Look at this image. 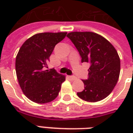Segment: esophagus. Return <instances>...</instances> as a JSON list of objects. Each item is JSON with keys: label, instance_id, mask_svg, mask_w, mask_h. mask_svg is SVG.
Masks as SVG:
<instances>
[{"label": "esophagus", "instance_id": "esophagus-1", "mask_svg": "<svg viewBox=\"0 0 133 133\" xmlns=\"http://www.w3.org/2000/svg\"><path fill=\"white\" fill-rule=\"evenodd\" d=\"M69 78L70 80H71V81H75V80H76V77H75V76H69Z\"/></svg>", "mask_w": 133, "mask_h": 133}]
</instances>
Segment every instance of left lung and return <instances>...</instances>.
<instances>
[{"label": "left lung", "mask_w": 133, "mask_h": 133, "mask_svg": "<svg viewBox=\"0 0 133 133\" xmlns=\"http://www.w3.org/2000/svg\"><path fill=\"white\" fill-rule=\"evenodd\" d=\"M81 55L82 63H89V78L83 80L85 89L77 95L95 103L108 97L116 85L120 72L117 50L106 38L93 32H71L68 35Z\"/></svg>", "instance_id": "left-lung-1"}]
</instances>
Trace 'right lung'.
I'll use <instances>...</instances> for the list:
<instances>
[{"label": "right lung", "mask_w": 133, "mask_h": 133, "mask_svg": "<svg viewBox=\"0 0 133 133\" xmlns=\"http://www.w3.org/2000/svg\"><path fill=\"white\" fill-rule=\"evenodd\" d=\"M67 32L40 33L25 41L17 54L16 71L22 91L29 100L39 104L50 103L58 95L65 76L49 70L48 63L55 45Z\"/></svg>", "instance_id": "add662e5"}]
</instances>
